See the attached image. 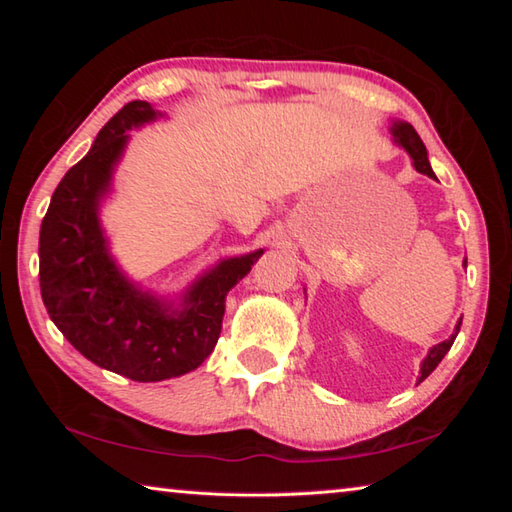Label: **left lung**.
<instances>
[{
    "label": "left lung",
    "mask_w": 512,
    "mask_h": 512,
    "mask_svg": "<svg viewBox=\"0 0 512 512\" xmlns=\"http://www.w3.org/2000/svg\"><path fill=\"white\" fill-rule=\"evenodd\" d=\"M393 135H395V142H400V144L404 146V149H406V153L411 155L415 171L427 173L429 178H436V173H433L431 164H429V158H427V149H424V144H422V140H420V135L415 133V128H413L411 124H404V121H395V124H393ZM465 264H467V262H465ZM458 329H461V320H458L456 332H454L452 336H449L447 341L438 343V345H433V348L429 350L427 359L422 361L420 381H422V379H427V377L431 375V372L436 370L438 363L443 361V357H445V354L449 352V348H452V343H454V339H456Z\"/></svg>",
    "instance_id": "1"
}]
</instances>
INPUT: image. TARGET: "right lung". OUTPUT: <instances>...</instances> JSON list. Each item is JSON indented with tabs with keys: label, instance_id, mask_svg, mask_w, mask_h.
I'll list each match as a JSON object with an SVG mask.
<instances>
[{
	"label": "right lung",
	"instance_id": "obj_1",
	"mask_svg": "<svg viewBox=\"0 0 512 512\" xmlns=\"http://www.w3.org/2000/svg\"><path fill=\"white\" fill-rule=\"evenodd\" d=\"M158 117L131 101L101 128L90 153L60 180L40 228V293L51 320L85 359L133 381L180 377L210 357L225 296L264 250L225 259L187 289L183 307L135 289L108 255L99 201L135 126Z\"/></svg>",
	"mask_w": 512,
	"mask_h": 512
}]
</instances>
